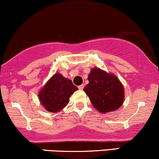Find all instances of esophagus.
Here are the masks:
<instances>
[{
	"mask_svg": "<svg viewBox=\"0 0 159 159\" xmlns=\"http://www.w3.org/2000/svg\"><path fill=\"white\" fill-rule=\"evenodd\" d=\"M83 88H84V84H83V85H80V86H78V89H79L80 90H83Z\"/></svg>",
	"mask_w": 159,
	"mask_h": 159,
	"instance_id": "34e87169",
	"label": "esophagus"
}]
</instances>
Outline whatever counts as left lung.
Listing matches in <instances>:
<instances>
[{"label":"left lung","instance_id":"8db88e82","mask_svg":"<svg viewBox=\"0 0 159 159\" xmlns=\"http://www.w3.org/2000/svg\"><path fill=\"white\" fill-rule=\"evenodd\" d=\"M89 83L83 89L94 107L100 113L117 110L124 101V89L115 74L99 68L91 70Z\"/></svg>","mask_w":159,"mask_h":159}]
</instances>
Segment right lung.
<instances>
[{
  "mask_svg": "<svg viewBox=\"0 0 159 159\" xmlns=\"http://www.w3.org/2000/svg\"><path fill=\"white\" fill-rule=\"evenodd\" d=\"M78 88L70 80L56 73L39 91L41 104L50 112H58L68 104L69 98Z\"/></svg>",
  "mask_w": 159,
  "mask_h": 159,
  "instance_id": "right-lung-1",
  "label": "right lung"
}]
</instances>
